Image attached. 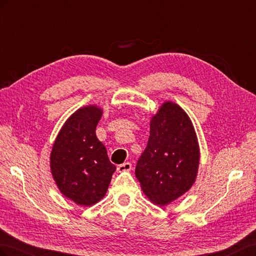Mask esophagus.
Returning <instances> with one entry per match:
<instances>
[{"mask_svg":"<svg viewBox=\"0 0 256 256\" xmlns=\"http://www.w3.org/2000/svg\"><path fill=\"white\" fill-rule=\"evenodd\" d=\"M131 164L130 162H125V164H122L118 166V172H129L131 170Z\"/></svg>","mask_w":256,"mask_h":256,"instance_id":"esophagus-1","label":"esophagus"}]
</instances>
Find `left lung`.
Masks as SVG:
<instances>
[{"mask_svg":"<svg viewBox=\"0 0 256 256\" xmlns=\"http://www.w3.org/2000/svg\"><path fill=\"white\" fill-rule=\"evenodd\" d=\"M200 148L192 122L182 108L166 102L150 120L147 146L136 166V176L152 202L164 206L194 184Z\"/></svg>","mask_w":256,"mask_h":256,"instance_id":"8db88e82","label":"left lung"}]
</instances>
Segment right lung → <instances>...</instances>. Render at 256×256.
Instances as JSON below:
<instances>
[{
  "mask_svg": "<svg viewBox=\"0 0 256 256\" xmlns=\"http://www.w3.org/2000/svg\"><path fill=\"white\" fill-rule=\"evenodd\" d=\"M102 110L83 106L69 118L54 141L50 154L52 176L60 191L81 206H92L106 193L116 166L96 136Z\"/></svg>",
  "mask_w": 256,
  "mask_h": 256,
  "instance_id": "right-lung-1",
  "label": "right lung"
}]
</instances>
